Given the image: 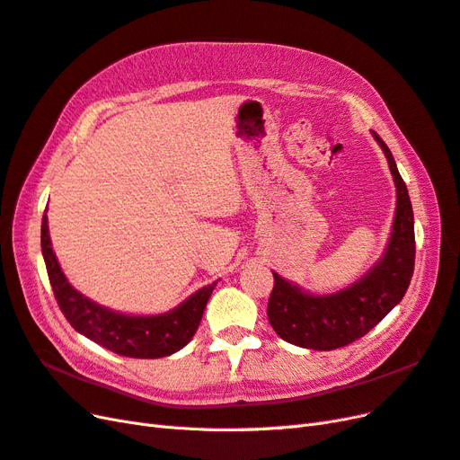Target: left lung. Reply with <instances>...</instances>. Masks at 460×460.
<instances>
[{
    "label": "left lung",
    "mask_w": 460,
    "mask_h": 460,
    "mask_svg": "<svg viewBox=\"0 0 460 460\" xmlns=\"http://www.w3.org/2000/svg\"><path fill=\"white\" fill-rule=\"evenodd\" d=\"M392 171L397 201L392 234L382 259L357 282L333 294H311L274 274L269 323L274 332L305 349L332 351L363 338L405 296L414 270V215L392 151L372 132Z\"/></svg>",
    "instance_id": "obj_1"
}]
</instances>
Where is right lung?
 <instances>
[{
  "label": "right lung",
  "mask_w": 460,
  "mask_h": 460,
  "mask_svg": "<svg viewBox=\"0 0 460 460\" xmlns=\"http://www.w3.org/2000/svg\"><path fill=\"white\" fill-rule=\"evenodd\" d=\"M41 255L46 261L55 299L71 326L105 349L132 358H159L182 349L196 333L207 301L217 282L184 299L178 307L161 314H127L82 296L68 284L51 249L48 217L41 218Z\"/></svg>",
  "instance_id": "add662e5"
}]
</instances>
